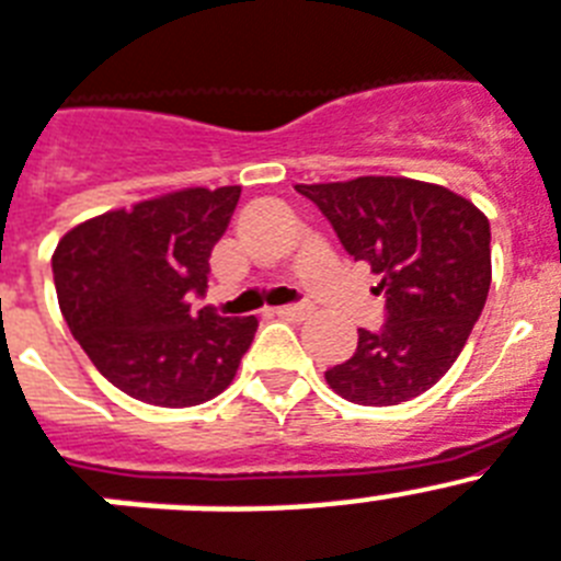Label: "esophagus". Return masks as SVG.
I'll list each match as a JSON object with an SVG mask.
<instances>
[{
	"label": "esophagus",
	"mask_w": 561,
	"mask_h": 561,
	"mask_svg": "<svg viewBox=\"0 0 561 561\" xmlns=\"http://www.w3.org/2000/svg\"><path fill=\"white\" fill-rule=\"evenodd\" d=\"M310 313H313L310 305H282V308H276V317L294 319V322H302V319H308Z\"/></svg>",
	"instance_id": "obj_1"
}]
</instances>
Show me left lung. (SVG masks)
<instances>
[{
	"label": "left lung",
	"mask_w": 561,
	"mask_h": 561,
	"mask_svg": "<svg viewBox=\"0 0 561 561\" xmlns=\"http://www.w3.org/2000/svg\"><path fill=\"white\" fill-rule=\"evenodd\" d=\"M385 294V324L359 328L351 359L324 370L339 397L408 402L448 374L491 290V225L459 193L404 176L296 185Z\"/></svg>",
	"instance_id": "left-lung-1"
}]
</instances>
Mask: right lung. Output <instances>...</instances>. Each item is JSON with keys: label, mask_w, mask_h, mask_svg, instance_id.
I'll return each instance as SVG.
<instances>
[{"label": "right lung", "mask_w": 561, "mask_h": 561, "mask_svg": "<svg viewBox=\"0 0 561 561\" xmlns=\"http://www.w3.org/2000/svg\"><path fill=\"white\" fill-rule=\"evenodd\" d=\"M242 187H187L68 230L54 253L59 308L88 359L139 402L191 408L219 397L251 347L256 317L191 313L210 251Z\"/></svg>", "instance_id": "right-lung-1"}]
</instances>
